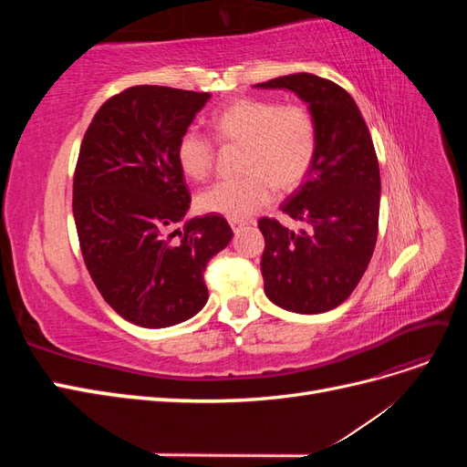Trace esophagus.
<instances>
[{"instance_id": "1", "label": "esophagus", "mask_w": 467, "mask_h": 467, "mask_svg": "<svg viewBox=\"0 0 467 467\" xmlns=\"http://www.w3.org/2000/svg\"><path fill=\"white\" fill-rule=\"evenodd\" d=\"M244 223H245V220H242V218H230V225H232L234 232H237L239 228H242Z\"/></svg>"}]
</instances>
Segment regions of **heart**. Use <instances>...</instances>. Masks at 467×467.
<instances>
[{
    "instance_id": "b5f03b06",
    "label": "heart",
    "mask_w": 467,
    "mask_h": 467,
    "mask_svg": "<svg viewBox=\"0 0 467 467\" xmlns=\"http://www.w3.org/2000/svg\"><path fill=\"white\" fill-rule=\"evenodd\" d=\"M220 146H245L237 181H222L196 196L202 212L225 218H247L273 199L275 189L288 194L309 177L317 158V124L304 105H280L273 99H237L210 119ZM177 163L191 181L214 171L216 146L187 130L179 138Z\"/></svg>"
}]
</instances>
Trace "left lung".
I'll list each match as a JSON object with an SVG mask.
<instances>
[{
  "label": "left lung",
  "instance_id": "left-lung-1",
  "mask_svg": "<svg viewBox=\"0 0 467 467\" xmlns=\"http://www.w3.org/2000/svg\"><path fill=\"white\" fill-rule=\"evenodd\" d=\"M255 88L294 91L319 138L312 173L280 206L304 230L259 220L265 294L288 312H329L357 288L376 247L381 185L372 136L355 99L329 79L292 74Z\"/></svg>",
  "mask_w": 467,
  "mask_h": 467
}]
</instances>
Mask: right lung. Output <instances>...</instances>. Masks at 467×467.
I'll list each match as a JSON object with an SVG mask.
<instances>
[{"mask_svg":"<svg viewBox=\"0 0 467 467\" xmlns=\"http://www.w3.org/2000/svg\"><path fill=\"white\" fill-rule=\"evenodd\" d=\"M208 93L134 86L112 95L83 136L74 220L88 271L105 302L140 327H169L208 300V261L232 242L220 214L179 229L191 194L177 163Z\"/></svg>","mask_w":467,"mask_h":467,"instance_id":"right-lung-1","label":"right lung"}]
</instances>
